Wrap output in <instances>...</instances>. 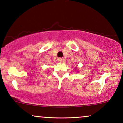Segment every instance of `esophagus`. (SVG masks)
<instances>
[{
	"label": "esophagus",
	"mask_w": 123,
	"mask_h": 123,
	"mask_svg": "<svg viewBox=\"0 0 123 123\" xmlns=\"http://www.w3.org/2000/svg\"><path fill=\"white\" fill-rule=\"evenodd\" d=\"M58 61L59 62H64V60L63 59H62V58H59V59H58Z\"/></svg>",
	"instance_id": "obj_1"
}]
</instances>
